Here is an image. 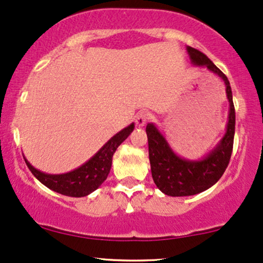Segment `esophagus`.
I'll list each match as a JSON object with an SVG mask.
<instances>
[{
  "label": "esophagus",
  "instance_id": "obj_1",
  "mask_svg": "<svg viewBox=\"0 0 263 263\" xmlns=\"http://www.w3.org/2000/svg\"><path fill=\"white\" fill-rule=\"evenodd\" d=\"M149 115L146 111H140V112L135 116V123L138 127H143L146 124V122L148 121Z\"/></svg>",
  "mask_w": 263,
  "mask_h": 263
}]
</instances>
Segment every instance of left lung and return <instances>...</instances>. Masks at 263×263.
Returning <instances> with one entry per match:
<instances>
[{"instance_id":"left-lung-1","label":"left lung","mask_w":263,"mask_h":263,"mask_svg":"<svg viewBox=\"0 0 263 263\" xmlns=\"http://www.w3.org/2000/svg\"><path fill=\"white\" fill-rule=\"evenodd\" d=\"M186 51L193 64L206 67L225 82L226 97L230 103L229 122L220 142L200 160H188L178 157L156 125L153 123L147 124L146 133L148 138V154L153 181L158 188L168 196L195 195L214 185L228 167L235 138L236 114L228 78L204 53L192 46H188Z\"/></svg>"}]
</instances>
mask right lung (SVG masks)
Segmentation results:
<instances>
[{"label":"right lung","instance_id":"right-lung-1","mask_svg":"<svg viewBox=\"0 0 263 263\" xmlns=\"http://www.w3.org/2000/svg\"><path fill=\"white\" fill-rule=\"evenodd\" d=\"M134 123L122 129L120 133L112 136L95 156L86 161L80 167L61 175H49L37 170L24 158L27 167L39 182L43 183L53 192L71 197H82L88 195L99 188L109 175L112 164L114 153L117 147L124 141L134 130Z\"/></svg>","mask_w":263,"mask_h":263}]
</instances>
